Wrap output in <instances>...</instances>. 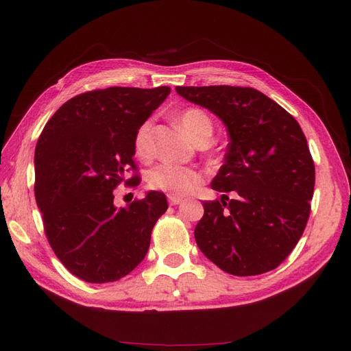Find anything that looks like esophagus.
Wrapping results in <instances>:
<instances>
[{
    "label": "esophagus",
    "instance_id": "esophagus-1",
    "mask_svg": "<svg viewBox=\"0 0 351 351\" xmlns=\"http://www.w3.org/2000/svg\"><path fill=\"white\" fill-rule=\"evenodd\" d=\"M168 200H169V204H171V205H178V204H182V202H183V197L176 196V195H168Z\"/></svg>",
    "mask_w": 351,
    "mask_h": 351
}]
</instances>
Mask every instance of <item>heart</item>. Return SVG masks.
<instances>
[{"mask_svg": "<svg viewBox=\"0 0 351 351\" xmlns=\"http://www.w3.org/2000/svg\"><path fill=\"white\" fill-rule=\"evenodd\" d=\"M180 125L190 139L195 141L204 133H212V123L209 117L197 108H190L178 115ZM151 130L152 121H143L134 134V149L141 156H147L151 152ZM200 174L192 168L182 167L171 162H164L154 168L149 174V184L154 189L164 190L173 195H186L197 186Z\"/></svg>", "mask_w": 351, "mask_h": 351, "instance_id": "heart-1", "label": "heart"}]
</instances>
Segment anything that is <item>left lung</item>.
<instances>
[{
	"mask_svg": "<svg viewBox=\"0 0 351 351\" xmlns=\"http://www.w3.org/2000/svg\"><path fill=\"white\" fill-rule=\"evenodd\" d=\"M177 93L224 123L230 143L212 180L221 202H204L195 239L205 256L237 277L272 271L300 240L315 165L294 117L262 92L237 86H177Z\"/></svg>",
	"mask_w": 351,
	"mask_h": 351,
	"instance_id": "left-lung-1",
	"label": "left lung"
}]
</instances>
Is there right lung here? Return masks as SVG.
<instances>
[{"label": "right lung", "mask_w": 351, "mask_h": 351, "mask_svg": "<svg viewBox=\"0 0 351 351\" xmlns=\"http://www.w3.org/2000/svg\"><path fill=\"white\" fill-rule=\"evenodd\" d=\"M169 92L108 88L77 95L39 136L35 197L45 234L62 265L83 281H117L146 256L155 222L168 208L165 195L151 190L117 208L112 192L136 168L137 129Z\"/></svg>", "instance_id": "add662e5"}]
</instances>
